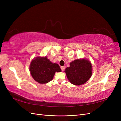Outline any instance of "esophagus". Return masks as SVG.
<instances>
[{
    "label": "esophagus",
    "instance_id": "1",
    "mask_svg": "<svg viewBox=\"0 0 121 121\" xmlns=\"http://www.w3.org/2000/svg\"><path fill=\"white\" fill-rule=\"evenodd\" d=\"M60 69H61V71H64V69H65V67L64 66H61V67H60Z\"/></svg>",
    "mask_w": 121,
    "mask_h": 121
}]
</instances>
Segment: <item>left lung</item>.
Returning <instances> with one entry per match:
<instances>
[{
	"mask_svg": "<svg viewBox=\"0 0 121 121\" xmlns=\"http://www.w3.org/2000/svg\"><path fill=\"white\" fill-rule=\"evenodd\" d=\"M92 65L87 59L76 60L72 61L70 66L65 69L69 81L75 85L85 83L92 75Z\"/></svg>",
	"mask_w": 121,
	"mask_h": 121,
	"instance_id": "obj_1",
	"label": "left lung"
}]
</instances>
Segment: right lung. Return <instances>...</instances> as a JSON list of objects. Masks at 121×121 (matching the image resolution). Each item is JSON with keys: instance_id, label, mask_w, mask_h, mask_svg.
I'll return each instance as SVG.
<instances>
[{"instance_id": "obj_1", "label": "right lung", "mask_w": 121, "mask_h": 121, "mask_svg": "<svg viewBox=\"0 0 121 121\" xmlns=\"http://www.w3.org/2000/svg\"><path fill=\"white\" fill-rule=\"evenodd\" d=\"M29 69L33 78L40 84L52 81L56 72L61 71L59 65L52 63L46 56L35 58L31 61Z\"/></svg>"}]
</instances>
